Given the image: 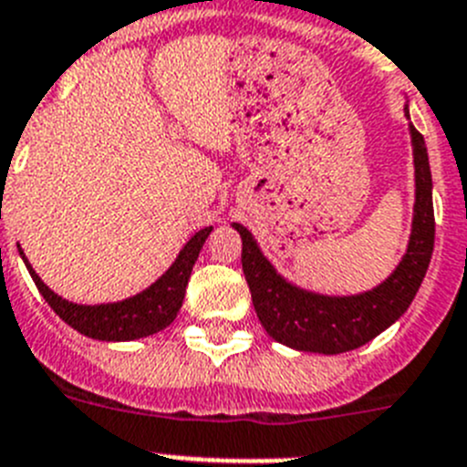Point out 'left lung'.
Returning <instances> with one entry per match:
<instances>
[{
  "label": "left lung",
  "mask_w": 467,
  "mask_h": 467,
  "mask_svg": "<svg viewBox=\"0 0 467 467\" xmlns=\"http://www.w3.org/2000/svg\"><path fill=\"white\" fill-rule=\"evenodd\" d=\"M414 167H417V204L407 254L398 270L375 291L354 297H326L285 284L263 258L254 237L234 223L242 237V270L251 300L263 327L276 342L297 351L344 354L375 339L381 330L407 312L426 276L435 244V212L426 141L411 125Z\"/></svg>",
  "instance_id": "1"
}]
</instances>
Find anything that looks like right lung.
Wrapping results in <instances>:
<instances>
[{"instance_id": "right-lung-1", "label": "right lung", "mask_w": 467, "mask_h": 467, "mask_svg": "<svg viewBox=\"0 0 467 467\" xmlns=\"http://www.w3.org/2000/svg\"><path fill=\"white\" fill-rule=\"evenodd\" d=\"M212 233V225L200 233L192 234L179 258L174 260L170 270L149 285L140 296L128 297L123 302H113V305H74V302L62 300L60 296L50 291L48 285L39 279L32 265L23 255L27 265L29 275L35 279L36 288L50 309L57 314L65 323H69L74 330L81 335H88L92 339H104V342H130V339H140L146 335L161 333L162 327L170 326L176 318V312L182 309L183 296H186V285L191 279L192 265H195L200 249H202L204 239Z\"/></svg>"}]
</instances>
